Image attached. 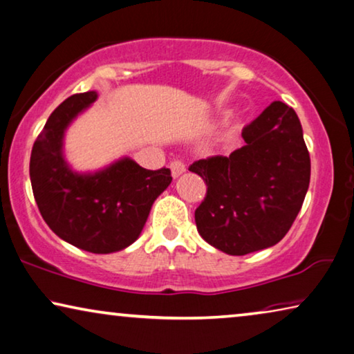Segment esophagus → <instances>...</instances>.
I'll list each match as a JSON object with an SVG mask.
<instances>
[{"label": "esophagus", "instance_id": "1", "mask_svg": "<svg viewBox=\"0 0 354 354\" xmlns=\"http://www.w3.org/2000/svg\"><path fill=\"white\" fill-rule=\"evenodd\" d=\"M169 167H171V174L174 178H177L178 176H182V174L185 172V165H183L182 161H172Z\"/></svg>", "mask_w": 354, "mask_h": 354}]
</instances>
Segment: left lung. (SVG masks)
Instances as JSON below:
<instances>
[{"label":"left lung","mask_w":354,"mask_h":354,"mask_svg":"<svg viewBox=\"0 0 354 354\" xmlns=\"http://www.w3.org/2000/svg\"><path fill=\"white\" fill-rule=\"evenodd\" d=\"M244 147L199 160L189 171L207 185L194 211L203 239L230 255L278 244L300 212L310 185V153L299 116L276 100L243 129Z\"/></svg>","instance_id":"1"}]
</instances>
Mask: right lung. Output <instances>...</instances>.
<instances>
[{
  "label": "right lung",
  "instance_id": "add662e5",
  "mask_svg": "<svg viewBox=\"0 0 354 354\" xmlns=\"http://www.w3.org/2000/svg\"><path fill=\"white\" fill-rule=\"evenodd\" d=\"M97 97V91L75 94L53 111L33 145L30 180L44 222L60 239L92 254H111L140 236L172 177L166 167L148 171L129 156L94 172L66 162L65 132Z\"/></svg>",
  "mask_w": 354,
  "mask_h": 354
}]
</instances>
